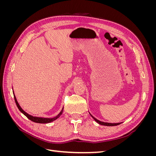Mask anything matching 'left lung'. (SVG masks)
<instances>
[{
    "label": "left lung",
    "instance_id": "obj_1",
    "mask_svg": "<svg viewBox=\"0 0 156 156\" xmlns=\"http://www.w3.org/2000/svg\"><path fill=\"white\" fill-rule=\"evenodd\" d=\"M90 116L93 118V119H94V120H95L96 122H98V123L99 124H100V125L107 126H117V125H119V124H121V123H108V122H101V121H100V120H98V119H95V118H94L91 114H90Z\"/></svg>",
    "mask_w": 156,
    "mask_h": 156
}]
</instances>
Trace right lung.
I'll return each instance as SVG.
<instances>
[{
    "label": "right lung",
    "mask_w": 156,
    "mask_h": 156,
    "mask_svg": "<svg viewBox=\"0 0 156 156\" xmlns=\"http://www.w3.org/2000/svg\"><path fill=\"white\" fill-rule=\"evenodd\" d=\"M13 96H14V99H15L16 103V105H17V107L18 108H19V110H20V111L23 113V115H25L29 120H30L31 121L34 122H36V123H40V124H47V123H49V122H53V121H54V120L57 119L58 118H59L60 116L61 115H62V112H63V108H62V111H60V112L59 113V114H58L57 116H56L54 117V118H51V119H49V118H42V117L33 116H32V115H29V114H28V113H27L25 111H23V110L22 109V108L20 107V105H19V103H18V102H17V100H16V98L15 95H13Z\"/></svg>",
    "instance_id": "obj_1"
}]
</instances>
